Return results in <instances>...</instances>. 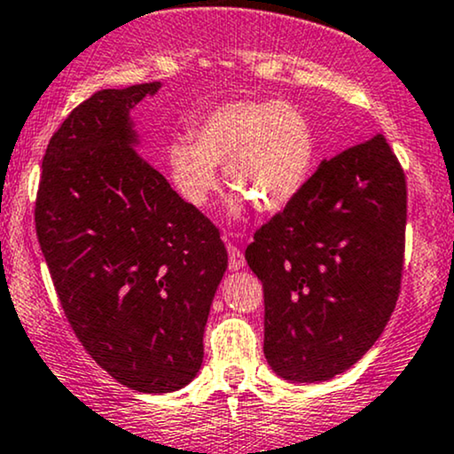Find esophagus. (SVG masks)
I'll return each mask as SVG.
<instances>
[{
	"label": "esophagus",
	"mask_w": 454,
	"mask_h": 454,
	"mask_svg": "<svg viewBox=\"0 0 454 454\" xmlns=\"http://www.w3.org/2000/svg\"><path fill=\"white\" fill-rule=\"evenodd\" d=\"M228 267H231L232 271H239V269L246 267V256H243V252L239 250L237 246H232V243H228Z\"/></svg>",
	"instance_id": "obj_1"
}]
</instances>
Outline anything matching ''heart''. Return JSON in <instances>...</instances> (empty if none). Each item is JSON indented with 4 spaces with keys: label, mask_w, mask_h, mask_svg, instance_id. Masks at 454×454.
<instances>
[{
    "label": "heart",
    "mask_w": 454,
    "mask_h": 454,
    "mask_svg": "<svg viewBox=\"0 0 454 454\" xmlns=\"http://www.w3.org/2000/svg\"><path fill=\"white\" fill-rule=\"evenodd\" d=\"M192 139L168 146V168L178 193L202 207L219 187L215 166L241 200L276 213L295 202L317 161L312 122L284 101H231L192 124Z\"/></svg>",
    "instance_id": "1"
}]
</instances>
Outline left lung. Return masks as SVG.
<instances>
[{"label":"left lung","instance_id":"1","mask_svg":"<svg viewBox=\"0 0 454 454\" xmlns=\"http://www.w3.org/2000/svg\"><path fill=\"white\" fill-rule=\"evenodd\" d=\"M405 172L381 133L325 159L262 223L246 261L265 293V357L288 381H327L375 345L405 258Z\"/></svg>","mask_w":454,"mask_h":454}]
</instances>
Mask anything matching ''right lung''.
I'll return each instance as SVG.
<instances>
[{
  "instance_id": "obj_1",
  "label": "right lung",
  "mask_w": 454,
  "mask_h": 454,
  "mask_svg": "<svg viewBox=\"0 0 454 454\" xmlns=\"http://www.w3.org/2000/svg\"><path fill=\"white\" fill-rule=\"evenodd\" d=\"M161 83L98 90L49 139L36 235L74 336L98 366L146 395L181 390L228 267L215 223L142 153L129 112Z\"/></svg>"
}]
</instances>
